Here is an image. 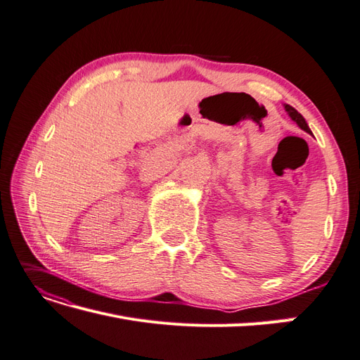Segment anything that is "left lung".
Instances as JSON below:
<instances>
[{
	"label": "left lung",
	"instance_id": "1",
	"mask_svg": "<svg viewBox=\"0 0 360 360\" xmlns=\"http://www.w3.org/2000/svg\"><path fill=\"white\" fill-rule=\"evenodd\" d=\"M284 109L285 110H288V114H289V117L293 120V122L295 123H297L301 129H302V131H306L307 134H311V131H310V129H309V126H307V123H306V120H304V117L298 112V110L297 109H295V108H292L290 105H284Z\"/></svg>",
	"mask_w": 360,
	"mask_h": 360
}]
</instances>
